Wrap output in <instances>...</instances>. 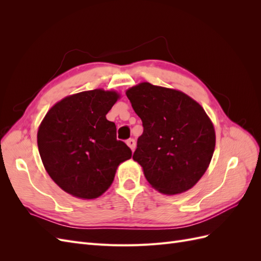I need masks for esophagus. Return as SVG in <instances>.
<instances>
[{
  "label": "esophagus",
  "instance_id": "1",
  "mask_svg": "<svg viewBox=\"0 0 261 261\" xmlns=\"http://www.w3.org/2000/svg\"><path fill=\"white\" fill-rule=\"evenodd\" d=\"M126 144H127L128 147L134 151V149H135V147H136V141H135V139L129 138L127 141H126Z\"/></svg>",
  "mask_w": 261,
  "mask_h": 261
}]
</instances>
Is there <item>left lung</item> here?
<instances>
[{"instance_id": "left-lung-1", "label": "left lung", "mask_w": 261, "mask_h": 261, "mask_svg": "<svg viewBox=\"0 0 261 261\" xmlns=\"http://www.w3.org/2000/svg\"><path fill=\"white\" fill-rule=\"evenodd\" d=\"M144 132L133 159L156 191L191 189L208 169L216 133L202 107L184 92L141 83L126 91Z\"/></svg>"}]
</instances>
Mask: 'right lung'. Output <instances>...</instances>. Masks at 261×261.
Masks as SVG:
<instances>
[{"label":"right lung","instance_id":"1","mask_svg":"<svg viewBox=\"0 0 261 261\" xmlns=\"http://www.w3.org/2000/svg\"><path fill=\"white\" fill-rule=\"evenodd\" d=\"M120 94L94 89L72 94L54 105L38 129L42 163L63 191L93 199L111 186L118 164L132 150L116 139V126L106 115Z\"/></svg>","mask_w":261,"mask_h":261}]
</instances>
